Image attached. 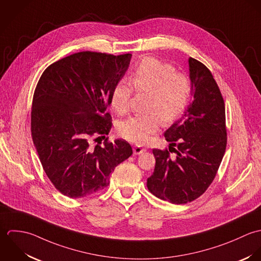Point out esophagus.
<instances>
[{
  "label": "esophagus",
  "mask_w": 261,
  "mask_h": 261,
  "mask_svg": "<svg viewBox=\"0 0 261 261\" xmlns=\"http://www.w3.org/2000/svg\"><path fill=\"white\" fill-rule=\"evenodd\" d=\"M133 151H134V154L139 155V154H142L143 152H145V148H143L141 146H138V145H135L133 147Z\"/></svg>",
  "instance_id": "34e87169"
}]
</instances>
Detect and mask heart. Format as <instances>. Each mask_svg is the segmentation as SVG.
<instances>
[{"label":"heart","mask_w":261,"mask_h":261,"mask_svg":"<svg viewBox=\"0 0 261 261\" xmlns=\"http://www.w3.org/2000/svg\"><path fill=\"white\" fill-rule=\"evenodd\" d=\"M131 83L137 93L150 94L147 115L131 116L118 125L119 134L134 143H145L163 123L175 121L186 110L192 97V84L172 65L156 58L146 57L136 67ZM132 85V86H133ZM126 80L119 81L111 94V104L119 114H125L133 96V88Z\"/></svg>","instance_id":"heart-1"}]
</instances>
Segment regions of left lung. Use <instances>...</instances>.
Listing matches in <instances>:
<instances>
[{
    "instance_id": "obj_1",
    "label": "left lung",
    "mask_w": 261,
    "mask_h": 261,
    "mask_svg": "<svg viewBox=\"0 0 261 261\" xmlns=\"http://www.w3.org/2000/svg\"><path fill=\"white\" fill-rule=\"evenodd\" d=\"M189 66L193 100L182 117L164 132L172 150H152L156 163L147 178L151 194L176 205L190 203L206 192L227 144L225 104L219 87L202 62L190 57ZM169 152L176 155L170 157Z\"/></svg>"
}]
</instances>
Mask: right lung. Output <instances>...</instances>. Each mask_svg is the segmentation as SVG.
<instances>
[{
	"mask_svg": "<svg viewBox=\"0 0 261 261\" xmlns=\"http://www.w3.org/2000/svg\"><path fill=\"white\" fill-rule=\"evenodd\" d=\"M132 54L83 51L50 64L33 96L31 134L42 167L62 195L84 198L109 186L115 167L132 155L123 140L106 137L112 127L111 94Z\"/></svg>",
	"mask_w": 261,
	"mask_h": 261,
	"instance_id": "1",
	"label": "right lung"
}]
</instances>
